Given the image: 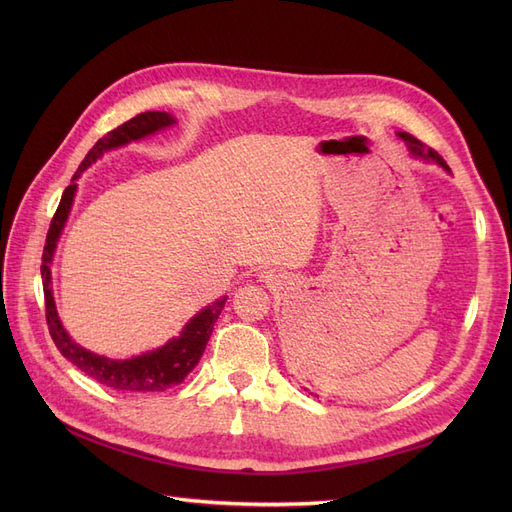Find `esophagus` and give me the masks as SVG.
Masks as SVG:
<instances>
[{
    "mask_svg": "<svg viewBox=\"0 0 512 512\" xmlns=\"http://www.w3.org/2000/svg\"><path fill=\"white\" fill-rule=\"evenodd\" d=\"M260 277H262V280H265L267 284H273V275H271L269 271H262V273H260Z\"/></svg>",
    "mask_w": 512,
    "mask_h": 512,
    "instance_id": "34e87169",
    "label": "esophagus"
}]
</instances>
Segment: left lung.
I'll return each mask as SVG.
<instances>
[{
    "instance_id": "8db88e82",
    "label": "left lung",
    "mask_w": 512,
    "mask_h": 512,
    "mask_svg": "<svg viewBox=\"0 0 512 512\" xmlns=\"http://www.w3.org/2000/svg\"><path fill=\"white\" fill-rule=\"evenodd\" d=\"M397 136L401 138V141L406 143L408 151L412 153V158L423 160V162H427V164H438V166H442L444 170H448V173H451V168H448V164L442 160V156H438V153L433 151V149L425 147L421 141H416V138H414L412 134H408V132H397Z\"/></svg>"
}]
</instances>
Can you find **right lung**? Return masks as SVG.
Masks as SVG:
<instances>
[{
  "mask_svg": "<svg viewBox=\"0 0 512 512\" xmlns=\"http://www.w3.org/2000/svg\"><path fill=\"white\" fill-rule=\"evenodd\" d=\"M175 123L177 119L173 115L162 113V111H147L132 117L126 123H121L119 128L102 136L100 141L89 149L79 170H76V175L72 177V183L64 190V196H61L59 207L53 215V222L49 228V235H46V245L42 252L40 273H42V288H44L46 324H49V333L53 337L57 350L64 354L72 365L85 371L89 378H94L104 386H111V389L126 391V393L166 391L170 386L183 382V378L190 374V371L198 365L200 356H203L205 346L213 333V324L224 309L226 297H220L218 301H213L211 305L200 309L198 314H194L188 322H185L181 333L173 339H168L164 346L132 356V359H123V361L108 359V356L89 352L83 346L76 344L64 329V324H61L57 307H55L53 286H51V265H53L55 247L61 237V230H64L68 222V215L74 203L76 179H79L91 164L98 162L106 151H113L132 141H141V138L166 130L170 126H175Z\"/></svg>",
  "mask_w": 512,
  "mask_h": 512,
  "instance_id": "obj_1",
  "label": "right lung"
}]
</instances>
